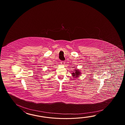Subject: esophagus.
Masks as SVG:
<instances>
[{"label":"esophagus","instance_id":"34e87169","mask_svg":"<svg viewBox=\"0 0 125 125\" xmlns=\"http://www.w3.org/2000/svg\"><path fill=\"white\" fill-rule=\"evenodd\" d=\"M61 64L62 65H64V64H65V62L64 61H61Z\"/></svg>","mask_w":125,"mask_h":125}]
</instances>
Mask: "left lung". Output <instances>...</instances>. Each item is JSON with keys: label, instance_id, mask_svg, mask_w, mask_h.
Wrapping results in <instances>:
<instances>
[{"label": "left lung", "instance_id": "obj_1", "mask_svg": "<svg viewBox=\"0 0 125 125\" xmlns=\"http://www.w3.org/2000/svg\"><path fill=\"white\" fill-rule=\"evenodd\" d=\"M74 71L75 72H73V73H72V76L74 77V78L79 77V76H80V74H81V72H80V70H79L78 69H76V70H74Z\"/></svg>", "mask_w": 125, "mask_h": 125}]
</instances>
